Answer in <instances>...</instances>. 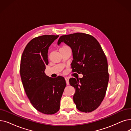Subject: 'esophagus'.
Instances as JSON below:
<instances>
[{"mask_svg": "<svg viewBox=\"0 0 131 131\" xmlns=\"http://www.w3.org/2000/svg\"><path fill=\"white\" fill-rule=\"evenodd\" d=\"M65 81H66L67 85H69L70 84V83H69V79L68 78H65Z\"/></svg>", "mask_w": 131, "mask_h": 131, "instance_id": "34e87169", "label": "esophagus"}]
</instances>
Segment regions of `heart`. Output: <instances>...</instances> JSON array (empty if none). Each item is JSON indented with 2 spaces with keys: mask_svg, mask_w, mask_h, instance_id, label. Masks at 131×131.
Here are the masks:
<instances>
[{
  "mask_svg": "<svg viewBox=\"0 0 131 131\" xmlns=\"http://www.w3.org/2000/svg\"><path fill=\"white\" fill-rule=\"evenodd\" d=\"M70 49V48L68 47L67 46H66V45H63V46H62V47H60V48L59 49V51H63V50H66V49Z\"/></svg>",
  "mask_w": 131,
  "mask_h": 131,
  "instance_id": "b5f03b06",
  "label": "heart"
}]
</instances>
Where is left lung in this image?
Masks as SVG:
<instances>
[{
	"label": "left lung",
	"instance_id": "left-lung-1",
	"mask_svg": "<svg viewBox=\"0 0 131 131\" xmlns=\"http://www.w3.org/2000/svg\"><path fill=\"white\" fill-rule=\"evenodd\" d=\"M61 42L72 49V71L83 74L79 80H69L75 90L74 102L79 111L92 112L100 105L106 92L109 73L106 56L97 39L88 34L77 32L62 35L58 45Z\"/></svg>",
	"mask_w": 131,
	"mask_h": 131
}]
</instances>
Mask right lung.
<instances>
[{
	"label": "right lung",
	"mask_w": 131,
	"mask_h": 131,
	"mask_svg": "<svg viewBox=\"0 0 131 131\" xmlns=\"http://www.w3.org/2000/svg\"><path fill=\"white\" fill-rule=\"evenodd\" d=\"M58 35H45L33 38L22 53L20 73L25 92L35 109L44 114L52 115L60 108V101L66 86L64 78L46 75L49 47Z\"/></svg>",
	"instance_id": "1"
}]
</instances>
